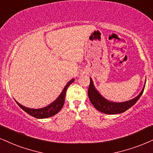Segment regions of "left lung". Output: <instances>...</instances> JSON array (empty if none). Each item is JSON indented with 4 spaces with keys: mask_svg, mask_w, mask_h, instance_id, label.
Here are the masks:
<instances>
[{
    "mask_svg": "<svg viewBox=\"0 0 153 153\" xmlns=\"http://www.w3.org/2000/svg\"><path fill=\"white\" fill-rule=\"evenodd\" d=\"M146 82H145L142 91L139 94V95L135 97L134 99L127 101H124V102H114V101H108V100L105 99L99 93V91L94 86L92 79L90 78V84L88 89V96L90 101H91L94 106L95 107V108H97L100 112L105 114H121V113L125 112L128 109L131 108L137 102V100L140 99L141 95L143 93V91H144Z\"/></svg>",
    "mask_w": 153,
    "mask_h": 153,
    "instance_id": "8db88e82",
    "label": "left lung"
}]
</instances>
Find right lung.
I'll return each instance as SVG.
<instances>
[{"instance_id": "add662e5", "label": "right lung", "mask_w": 153, "mask_h": 153, "mask_svg": "<svg viewBox=\"0 0 153 153\" xmlns=\"http://www.w3.org/2000/svg\"><path fill=\"white\" fill-rule=\"evenodd\" d=\"M74 81V79L69 81V82L66 84L65 88H63L61 94H59V96L56 99L54 100L52 103H51L47 106L43 107L41 108H30L24 106L21 104H20L18 101L16 102L18 103L19 106L24 111H25L26 113L28 114H30V116L35 117L36 118H50L51 116H53L54 115L57 114L59 111L63 107L64 103H65V99L66 97V92H67V88L71 85V84Z\"/></svg>"}]
</instances>
